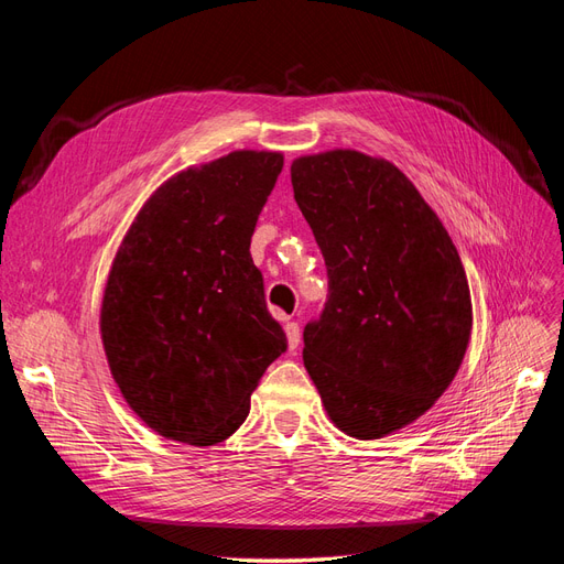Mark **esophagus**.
<instances>
[{
	"label": "esophagus",
	"mask_w": 564,
	"mask_h": 564,
	"mask_svg": "<svg viewBox=\"0 0 564 564\" xmlns=\"http://www.w3.org/2000/svg\"><path fill=\"white\" fill-rule=\"evenodd\" d=\"M284 332H286L289 350L299 348V344H301V327H299V322H286V324H284Z\"/></svg>",
	"instance_id": "esophagus-1"
}]
</instances>
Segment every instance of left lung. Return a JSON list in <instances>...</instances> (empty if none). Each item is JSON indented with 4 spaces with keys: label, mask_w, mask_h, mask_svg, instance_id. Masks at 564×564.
<instances>
[{
    "label": "left lung",
    "mask_w": 564,
    "mask_h": 564,
    "mask_svg": "<svg viewBox=\"0 0 564 564\" xmlns=\"http://www.w3.org/2000/svg\"><path fill=\"white\" fill-rule=\"evenodd\" d=\"M292 185L324 256L329 296L303 362L340 431L377 440L429 412L464 360V263L414 183L355 150L299 158Z\"/></svg>",
    "instance_id": "left-lung-1"
}]
</instances>
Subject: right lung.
I'll use <instances>...</instances> for the list:
<instances>
[{
	"mask_svg": "<svg viewBox=\"0 0 564 564\" xmlns=\"http://www.w3.org/2000/svg\"><path fill=\"white\" fill-rule=\"evenodd\" d=\"M282 166L280 152L237 150L185 169L145 202L115 256L100 308L108 365L133 412L169 440L230 437L286 350L249 253Z\"/></svg>",
	"mask_w": 564,
	"mask_h": 564,
	"instance_id": "1",
	"label": "right lung"
}]
</instances>
